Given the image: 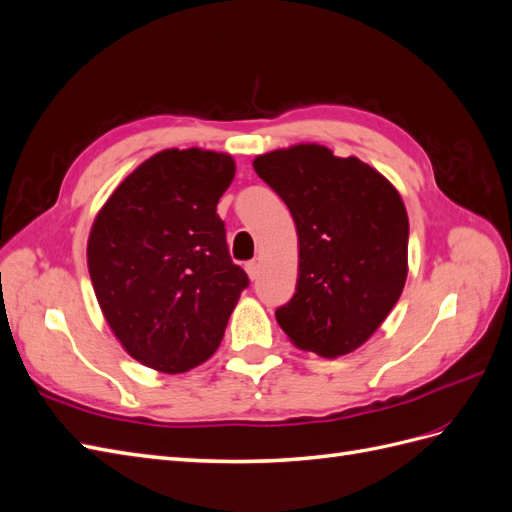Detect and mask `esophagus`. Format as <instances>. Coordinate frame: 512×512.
<instances>
[{"mask_svg": "<svg viewBox=\"0 0 512 512\" xmlns=\"http://www.w3.org/2000/svg\"><path fill=\"white\" fill-rule=\"evenodd\" d=\"M245 271H247V275H250V280H258V273H260V265L256 260H250L245 265Z\"/></svg>", "mask_w": 512, "mask_h": 512, "instance_id": "obj_1", "label": "esophagus"}]
</instances>
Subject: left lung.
<instances>
[{
    "mask_svg": "<svg viewBox=\"0 0 512 512\" xmlns=\"http://www.w3.org/2000/svg\"><path fill=\"white\" fill-rule=\"evenodd\" d=\"M299 235V280L275 309L290 342L327 359L363 346L391 314L408 275V213L399 192L359 158L294 145L254 160Z\"/></svg>",
    "mask_w": 512,
    "mask_h": 512,
    "instance_id": "left-lung-1",
    "label": "left lung"
}]
</instances>
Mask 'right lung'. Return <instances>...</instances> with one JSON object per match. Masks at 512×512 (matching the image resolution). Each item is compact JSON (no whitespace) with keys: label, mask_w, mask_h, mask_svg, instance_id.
I'll return each mask as SVG.
<instances>
[{"label":"right lung","mask_w":512,"mask_h":512,"mask_svg":"<svg viewBox=\"0 0 512 512\" xmlns=\"http://www.w3.org/2000/svg\"><path fill=\"white\" fill-rule=\"evenodd\" d=\"M235 160L205 149H166L106 200L87 241L102 314L130 356L181 374L218 350L239 294L218 200Z\"/></svg>","instance_id":"right-lung-1"}]
</instances>
